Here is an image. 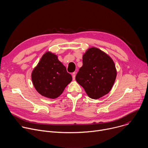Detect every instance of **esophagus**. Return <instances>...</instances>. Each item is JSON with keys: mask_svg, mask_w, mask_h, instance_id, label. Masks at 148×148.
I'll list each match as a JSON object with an SVG mask.
<instances>
[{"mask_svg": "<svg viewBox=\"0 0 148 148\" xmlns=\"http://www.w3.org/2000/svg\"><path fill=\"white\" fill-rule=\"evenodd\" d=\"M75 75H76V73L74 72V73H72V77H73V80H74V79H75Z\"/></svg>", "mask_w": 148, "mask_h": 148, "instance_id": "esophagus-1", "label": "esophagus"}]
</instances>
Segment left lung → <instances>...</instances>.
<instances>
[{
  "instance_id": "obj_1",
  "label": "left lung",
  "mask_w": 148,
  "mask_h": 148,
  "mask_svg": "<svg viewBox=\"0 0 148 148\" xmlns=\"http://www.w3.org/2000/svg\"><path fill=\"white\" fill-rule=\"evenodd\" d=\"M82 66L75 76L77 82L92 99H98L111 90L116 77L112 58L101 50L92 47L82 57Z\"/></svg>"
}]
</instances>
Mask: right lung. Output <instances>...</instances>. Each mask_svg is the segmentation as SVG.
Returning <instances> with one entry per match:
<instances>
[{
	"mask_svg": "<svg viewBox=\"0 0 148 148\" xmlns=\"http://www.w3.org/2000/svg\"><path fill=\"white\" fill-rule=\"evenodd\" d=\"M32 79L39 94L54 99L62 93L72 81V77L56 55L47 52L33 70Z\"/></svg>",
	"mask_w": 148,
	"mask_h": 148,
	"instance_id": "right-lung-1",
	"label": "right lung"
}]
</instances>
